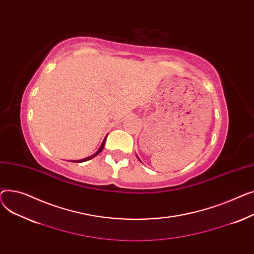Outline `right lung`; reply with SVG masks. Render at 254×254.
I'll return each instance as SVG.
<instances>
[{
    "label": "right lung",
    "instance_id": "obj_1",
    "mask_svg": "<svg viewBox=\"0 0 254 254\" xmlns=\"http://www.w3.org/2000/svg\"><path fill=\"white\" fill-rule=\"evenodd\" d=\"M108 136V135H107ZM106 140H107V137L103 139V141H102V143H101V145H100V147L98 148V151L94 154V155H92V156H90V157H87V158H85V159H82V160H73L72 162H74V163H82V162H86V161H88V160H90V159H92V158H94V157H96L102 150H103V147H104V144H106Z\"/></svg>",
    "mask_w": 254,
    "mask_h": 254
}]
</instances>
